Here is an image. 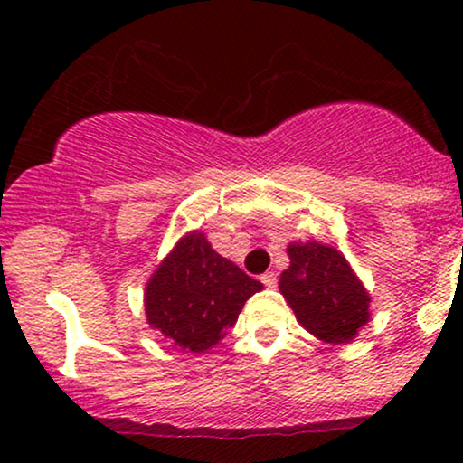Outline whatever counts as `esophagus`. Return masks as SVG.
Here are the masks:
<instances>
[{
	"instance_id": "obj_1",
	"label": "esophagus",
	"mask_w": 463,
	"mask_h": 463,
	"mask_svg": "<svg viewBox=\"0 0 463 463\" xmlns=\"http://www.w3.org/2000/svg\"><path fill=\"white\" fill-rule=\"evenodd\" d=\"M261 282H263L265 287H268V288H276V284H278V278H276L274 271H265V274L261 276Z\"/></svg>"
}]
</instances>
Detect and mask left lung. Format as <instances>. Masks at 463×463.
<instances>
[{
	"label": "left lung",
	"mask_w": 463,
	"mask_h": 463,
	"mask_svg": "<svg viewBox=\"0 0 463 463\" xmlns=\"http://www.w3.org/2000/svg\"><path fill=\"white\" fill-rule=\"evenodd\" d=\"M290 265L280 274V293L299 325L325 344H350L371 320V295L344 252L306 240L287 246Z\"/></svg>",
	"instance_id": "left-lung-1"
}]
</instances>
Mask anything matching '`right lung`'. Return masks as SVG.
<instances>
[{
	"label": "right lung",
	"instance_id": "obj_1",
	"mask_svg": "<svg viewBox=\"0 0 463 463\" xmlns=\"http://www.w3.org/2000/svg\"><path fill=\"white\" fill-rule=\"evenodd\" d=\"M263 284L221 257L204 232L194 230L162 259L145 287L147 325L185 352H206L236 325Z\"/></svg>",
	"mask_w": 463,
	"mask_h": 463
}]
</instances>
